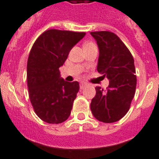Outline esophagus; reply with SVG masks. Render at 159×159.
Masks as SVG:
<instances>
[{
  "label": "esophagus",
  "instance_id": "esophagus-1",
  "mask_svg": "<svg viewBox=\"0 0 159 159\" xmlns=\"http://www.w3.org/2000/svg\"><path fill=\"white\" fill-rule=\"evenodd\" d=\"M86 86V83H84V82H82V83L80 84V89L81 90H83L84 88Z\"/></svg>",
  "mask_w": 159,
  "mask_h": 159
}]
</instances>
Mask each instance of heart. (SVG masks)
<instances>
[{
    "mask_svg": "<svg viewBox=\"0 0 159 159\" xmlns=\"http://www.w3.org/2000/svg\"><path fill=\"white\" fill-rule=\"evenodd\" d=\"M89 44H91V43H86V44L85 45V46H86V45H89Z\"/></svg>",
    "mask_w": 159,
    "mask_h": 159,
    "instance_id": "obj_1",
    "label": "heart"
}]
</instances>
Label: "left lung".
<instances>
[{
	"label": "left lung",
	"instance_id": "8db88e82",
	"mask_svg": "<svg viewBox=\"0 0 159 159\" xmlns=\"http://www.w3.org/2000/svg\"><path fill=\"white\" fill-rule=\"evenodd\" d=\"M99 49L97 70L109 80L106 90L96 86L90 109L98 120L113 123L129 111L137 86L134 60L116 34L110 31L90 32Z\"/></svg>",
	"mask_w": 159,
	"mask_h": 159
}]
</instances>
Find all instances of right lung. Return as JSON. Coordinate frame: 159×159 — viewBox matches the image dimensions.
Listing matches in <instances>:
<instances>
[{"instance_id": "obj_1", "label": "right lung", "mask_w": 159, "mask_h": 159, "mask_svg": "<svg viewBox=\"0 0 159 159\" xmlns=\"http://www.w3.org/2000/svg\"><path fill=\"white\" fill-rule=\"evenodd\" d=\"M85 35V32L51 29L32 46L26 70L29 98L34 112L44 122L61 124L70 116L79 83L61 78L59 68Z\"/></svg>"}]
</instances>
